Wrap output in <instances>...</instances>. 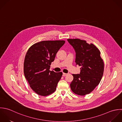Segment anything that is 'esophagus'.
<instances>
[{"label": "esophagus", "instance_id": "1", "mask_svg": "<svg viewBox=\"0 0 122 122\" xmlns=\"http://www.w3.org/2000/svg\"><path fill=\"white\" fill-rule=\"evenodd\" d=\"M67 75V74H66V73H63V76H66V75Z\"/></svg>", "mask_w": 122, "mask_h": 122}]
</instances>
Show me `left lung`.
<instances>
[{"label": "left lung", "mask_w": 122, "mask_h": 122, "mask_svg": "<svg viewBox=\"0 0 122 122\" xmlns=\"http://www.w3.org/2000/svg\"><path fill=\"white\" fill-rule=\"evenodd\" d=\"M67 41L75 51L76 65L81 66L79 74H73L70 87L75 94L85 96L99 85L103 75L104 62L100 51L93 44L79 39H68Z\"/></svg>", "instance_id": "obj_1"}]
</instances>
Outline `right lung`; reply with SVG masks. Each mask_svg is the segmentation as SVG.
Returning a JSON list of instances; mask_svg holds the SVG:
<instances>
[{"mask_svg": "<svg viewBox=\"0 0 122 122\" xmlns=\"http://www.w3.org/2000/svg\"><path fill=\"white\" fill-rule=\"evenodd\" d=\"M64 40L42 41L28 50L24 63V73L31 89L37 94L47 96L54 93L62 72L50 71V66Z\"/></svg>", "mask_w": 122, "mask_h": 122, "instance_id": "right-lung-1", "label": "right lung"}]
</instances>
